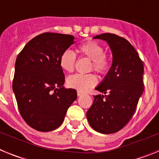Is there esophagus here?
<instances>
[{"mask_svg": "<svg viewBox=\"0 0 159 159\" xmlns=\"http://www.w3.org/2000/svg\"><path fill=\"white\" fill-rule=\"evenodd\" d=\"M83 92H80V91H77V95H78V96H80L81 95H83Z\"/></svg>", "mask_w": 159, "mask_h": 159, "instance_id": "1", "label": "esophagus"}]
</instances>
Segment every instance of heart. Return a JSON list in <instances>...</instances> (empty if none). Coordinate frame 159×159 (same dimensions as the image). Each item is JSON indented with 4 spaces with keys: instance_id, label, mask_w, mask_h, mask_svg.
<instances>
[{
    "instance_id": "b5f03b06",
    "label": "heart",
    "mask_w": 159,
    "mask_h": 159,
    "mask_svg": "<svg viewBox=\"0 0 159 159\" xmlns=\"http://www.w3.org/2000/svg\"><path fill=\"white\" fill-rule=\"evenodd\" d=\"M78 52L83 57L92 60L90 71L93 70L99 75H105L111 67V60L104 54V48L99 43L89 40L79 46ZM76 62V56L71 50H65L60 58V65L67 72L73 71ZM97 84V79L94 74H75L67 79V85L80 92H85Z\"/></svg>"
}]
</instances>
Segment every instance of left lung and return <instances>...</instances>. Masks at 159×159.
<instances>
[{"instance_id":"obj_1","label":"left lung","mask_w":159,"mask_h":159,"mask_svg":"<svg viewBox=\"0 0 159 159\" xmlns=\"http://www.w3.org/2000/svg\"><path fill=\"white\" fill-rule=\"evenodd\" d=\"M93 38L107 42L113 61L104 80L95 88L104 95H94L87 118L95 130L112 134L123 129L135 111L144 90L143 63L134 48L122 36L103 33Z\"/></svg>"}]
</instances>
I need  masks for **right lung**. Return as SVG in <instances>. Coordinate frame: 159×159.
Masks as SVG:
<instances>
[{
	"label": "right lung",
	"instance_id": "1",
	"mask_svg": "<svg viewBox=\"0 0 159 159\" xmlns=\"http://www.w3.org/2000/svg\"><path fill=\"white\" fill-rule=\"evenodd\" d=\"M74 43V36L44 32L28 42L15 64L12 90L20 114L29 127L42 132L58 128L77 98L65 80L60 56Z\"/></svg>",
	"mask_w": 159,
	"mask_h": 159
}]
</instances>
